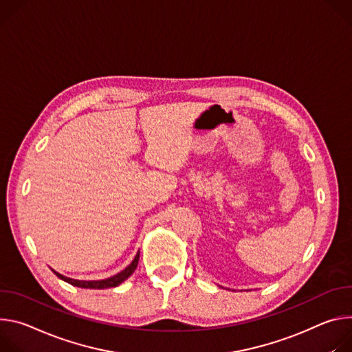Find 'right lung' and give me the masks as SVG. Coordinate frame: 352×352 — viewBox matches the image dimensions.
<instances>
[{
    "mask_svg": "<svg viewBox=\"0 0 352 352\" xmlns=\"http://www.w3.org/2000/svg\"><path fill=\"white\" fill-rule=\"evenodd\" d=\"M138 260H140V252L135 254V257H134V260L131 261V264H130L129 267H126L123 271H120L119 274H116V276H113V277H110V278H106V280H100V281H80V280H72V278H68V277H64V276L58 274V272L54 271V270H53V272H54V274H56L60 280H63V281H65V283H68V284H71V285H74V287H78V288L106 289V288H113V287L120 285L124 280H127V278L133 274L134 270L137 268Z\"/></svg>",
    "mask_w": 352,
    "mask_h": 352,
    "instance_id": "1",
    "label": "right lung"
}]
</instances>
